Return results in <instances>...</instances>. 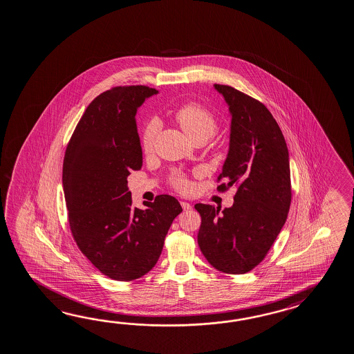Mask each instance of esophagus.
<instances>
[{"instance_id":"esophagus-1","label":"esophagus","mask_w":354,"mask_h":354,"mask_svg":"<svg viewBox=\"0 0 354 354\" xmlns=\"http://www.w3.org/2000/svg\"><path fill=\"white\" fill-rule=\"evenodd\" d=\"M181 206L185 212H189V210L192 209V205H191L189 203H187V201H181Z\"/></svg>"}]
</instances>
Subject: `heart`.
<instances>
[{
  "instance_id": "1",
  "label": "heart",
  "mask_w": 354,
  "mask_h": 354,
  "mask_svg": "<svg viewBox=\"0 0 354 354\" xmlns=\"http://www.w3.org/2000/svg\"><path fill=\"white\" fill-rule=\"evenodd\" d=\"M174 120L191 141L196 139H204L206 141L210 139L218 127V122L213 113L196 103H189L178 108L174 113ZM156 130V121H150L142 131L141 148L145 154H150L153 151ZM172 183L176 189L182 192L189 189V182L182 174H176L173 177Z\"/></svg>"
}]
</instances>
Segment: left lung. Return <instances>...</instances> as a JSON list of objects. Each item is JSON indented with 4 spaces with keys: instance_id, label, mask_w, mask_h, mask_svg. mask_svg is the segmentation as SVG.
<instances>
[{
    "instance_id": "1",
    "label": "left lung",
    "mask_w": 354,
    "mask_h": 354,
    "mask_svg": "<svg viewBox=\"0 0 354 354\" xmlns=\"http://www.w3.org/2000/svg\"><path fill=\"white\" fill-rule=\"evenodd\" d=\"M230 115V149L219 180L237 185L234 203L219 207L196 204L201 215L198 242L219 272L245 274L263 261L287 221L290 206L289 153L279 124L259 100L214 84Z\"/></svg>"
}]
</instances>
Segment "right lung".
Instances as JSON below:
<instances>
[{"label":"right lung","instance_id":"add662e5","mask_svg":"<svg viewBox=\"0 0 354 354\" xmlns=\"http://www.w3.org/2000/svg\"><path fill=\"white\" fill-rule=\"evenodd\" d=\"M158 91L117 86L91 102L66 149L62 183L76 245L99 272L130 281L150 272L162 254L177 198L156 196L132 207L127 177L142 165L138 108Z\"/></svg>","mask_w":354,"mask_h":354}]
</instances>
